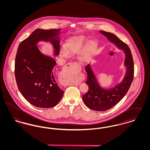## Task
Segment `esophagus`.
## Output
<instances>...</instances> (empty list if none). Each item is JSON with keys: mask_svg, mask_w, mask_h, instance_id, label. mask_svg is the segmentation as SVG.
<instances>
[{"mask_svg": "<svg viewBox=\"0 0 150 150\" xmlns=\"http://www.w3.org/2000/svg\"><path fill=\"white\" fill-rule=\"evenodd\" d=\"M76 64H75V63H69V64H66L64 66V70H62V71L61 74V75L62 77V79H64V81L62 82V84L64 85V86H69V85H70L71 84H79L82 81V80L84 79L82 75L79 76L77 80L75 82H74V83L68 79V78L70 75V71L71 70L73 66H76Z\"/></svg>", "mask_w": 150, "mask_h": 150, "instance_id": "34e87169", "label": "esophagus"}]
</instances>
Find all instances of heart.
Here are the masks:
<instances>
[{
	"label": "heart",
	"instance_id": "b5f03b06",
	"mask_svg": "<svg viewBox=\"0 0 150 150\" xmlns=\"http://www.w3.org/2000/svg\"><path fill=\"white\" fill-rule=\"evenodd\" d=\"M88 39L85 36H73L68 39L66 43V49L62 48L61 55L64 58H68L71 54L78 53V59L80 62H88L96 50L98 43L92 39L88 42Z\"/></svg>",
	"mask_w": 150,
	"mask_h": 150
}]
</instances>
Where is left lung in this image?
Listing matches in <instances>:
<instances>
[{
  "mask_svg": "<svg viewBox=\"0 0 150 150\" xmlns=\"http://www.w3.org/2000/svg\"><path fill=\"white\" fill-rule=\"evenodd\" d=\"M100 32L118 49L123 50L125 56L124 64L126 67L125 74L121 83L113 88L105 89L99 84L91 64L86 66L87 80L86 83L89 86V90L83 96V100L90 109L103 111L114 107L128 92L134 77V63L131 51L127 44L111 33L103 31Z\"/></svg>",
  "mask_w": 150,
  "mask_h": 150,
  "instance_id": "obj_1",
  "label": "left lung"
}]
</instances>
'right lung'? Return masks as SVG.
<instances>
[{
	"label": "right lung",
	"instance_id": "obj_1",
	"mask_svg": "<svg viewBox=\"0 0 150 150\" xmlns=\"http://www.w3.org/2000/svg\"><path fill=\"white\" fill-rule=\"evenodd\" d=\"M60 34V29H36L20 44L17 49L14 67L17 86L23 97L36 107H54L64 93L53 74L56 61L43 54L37 46L40 41L50 42L54 55L58 56Z\"/></svg>",
	"mask_w": 150,
	"mask_h": 150
}]
</instances>
